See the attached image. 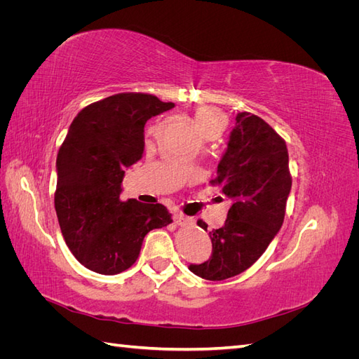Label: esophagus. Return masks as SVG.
Wrapping results in <instances>:
<instances>
[{
  "label": "esophagus",
  "mask_w": 359,
  "mask_h": 359,
  "mask_svg": "<svg viewBox=\"0 0 359 359\" xmlns=\"http://www.w3.org/2000/svg\"><path fill=\"white\" fill-rule=\"evenodd\" d=\"M173 222H175L180 226H187V224L193 223V220L190 219V217H186V215L181 214V212H177L175 215H173Z\"/></svg>",
  "instance_id": "esophagus-1"
}]
</instances>
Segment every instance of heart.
<instances>
[{
    "instance_id": "1",
    "label": "heart",
    "mask_w": 359,
    "mask_h": 359,
    "mask_svg": "<svg viewBox=\"0 0 359 359\" xmlns=\"http://www.w3.org/2000/svg\"><path fill=\"white\" fill-rule=\"evenodd\" d=\"M194 124L202 135H206L211 130H220L224 127V116L214 107H199L194 112Z\"/></svg>"
}]
</instances>
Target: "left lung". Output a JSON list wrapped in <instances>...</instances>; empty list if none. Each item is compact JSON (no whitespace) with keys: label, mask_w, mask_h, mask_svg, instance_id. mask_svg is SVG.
<instances>
[{"label":"left lung","mask_w":359,"mask_h":359,"mask_svg":"<svg viewBox=\"0 0 359 359\" xmlns=\"http://www.w3.org/2000/svg\"><path fill=\"white\" fill-rule=\"evenodd\" d=\"M211 184L231 202L220 229L210 232L211 257L189 269L205 280L244 273L264 255L285 220L292 187L287 147L262 118L240 112ZM198 224L206 231L205 222Z\"/></svg>","instance_id":"left-lung-1"}]
</instances>
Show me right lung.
<instances>
[{
    "label": "right lung",
    "instance_id": "1",
    "mask_svg": "<svg viewBox=\"0 0 359 359\" xmlns=\"http://www.w3.org/2000/svg\"><path fill=\"white\" fill-rule=\"evenodd\" d=\"M175 106L156 95L121 93L76 115L57 157L55 211L73 256L94 273L132 266L145 235L172 223L161 203L123 202L126 168L142 158L149 118Z\"/></svg>",
    "mask_w": 359,
    "mask_h": 359
}]
</instances>
